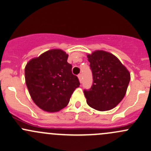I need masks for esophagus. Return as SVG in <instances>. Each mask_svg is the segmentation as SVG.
Segmentation results:
<instances>
[{
    "instance_id": "obj_1",
    "label": "esophagus",
    "mask_w": 151,
    "mask_h": 151,
    "mask_svg": "<svg viewBox=\"0 0 151 151\" xmlns=\"http://www.w3.org/2000/svg\"><path fill=\"white\" fill-rule=\"evenodd\" d=\"M78 78H79V80H80V82H82V74H79V75H78Z\"/></svg>"
}]
</instances>
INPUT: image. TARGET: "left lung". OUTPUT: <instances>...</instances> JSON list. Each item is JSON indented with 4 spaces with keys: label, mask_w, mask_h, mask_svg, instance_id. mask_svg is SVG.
<instances>
[{
    "label": "left lung",
    "mask_w": 151,
    "mask_h": 151,
    "mask_svg": "<svg viewBox=\"0 0 151 151\" xmlns=\"http://www.w3.org/2000/svg\"><path fill=\"white\" fill-rule=\"evenodd\" d=\"M87 56L93 78L91 88L84 90L87 104L101 111L111 110L126 94L130 80L129 71L109 52L98 50Z\"/></svg>",
    "instance_id": "1"
}]
</instances>
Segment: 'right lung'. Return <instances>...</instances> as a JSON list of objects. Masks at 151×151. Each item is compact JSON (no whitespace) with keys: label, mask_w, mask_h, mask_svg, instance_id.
I'll use <instances>...</instances> for the list:
<instances>
[{"label":"right lung","mask_w":151,"mask_h":151,"mask_svg":"<svg viewBox=\"0 0 151 151\" xmlns=\"http://www.w3.org/2000/svg\"><path fill=\"white\" fill-rule=\"evenodd\" d=\"M69 55L52 49L32 58L25 66V82L32 99L40 109L57 112L66 107L71 94L80 87L77 76L67 62Z\"/></svg>","instance_id":"1"}]
</instances>
